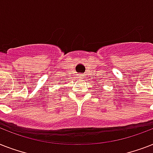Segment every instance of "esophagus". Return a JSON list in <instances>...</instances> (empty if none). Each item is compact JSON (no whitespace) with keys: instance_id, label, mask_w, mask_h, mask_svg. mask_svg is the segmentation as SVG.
Masks as SVG:
<instances>
[{"instance_id":"obj_1","label":"esophagus","mask_w":153,"mask_h":153,"mask_svg":"<svg viewBox=\"0 0 153 153\" xmlns=\"http://www.w3.org/2000/svg\"><path fill=\"white\" fill-rule=\"evenodd\" d=\"M81 77H82V76H81Z\"/></svg>"}]
</instances>
